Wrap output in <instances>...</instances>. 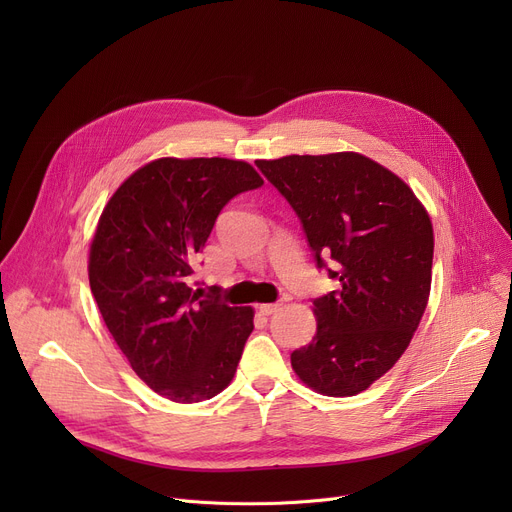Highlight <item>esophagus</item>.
I'll list each match as a JSON object with an SVG mask.
<instances>
[{
  "instance_id": "1",
  "label": "esophagus",
  "mask_w": 512,
  "mask_h": 512,
  "mask_svg": "<svg viewBox=\"0 0 512 512\" xmlns=\"http://www.w3.org/2000/svg\"><path fill=\"white\" fill-rule=\"evenodd\" d=\"M282 309V303H263V305H259V311L263 313V315H274V313H278Z\"/></svg>"
}]
</instances>
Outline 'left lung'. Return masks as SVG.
Wrapping results in <instances>:
<instances>
[{
    "instance_id": "obj_1",
    "label": "left lung",
    "mask_w": 512,
    "mask_h": 512,
    "mask_svg": "<svg viewBox=\"0 0 512 512\" xmlns=\"http://www.w3.org/2000/svg\"><path fill=\"white\" fill-rule=\"evenodd\" d=\"M340 288L313 301L317 332L290 355L319 394L355 396L407 351L432 286L434 228L396 174L361 153L257 159ZM332 258L335 270L323 261Z\"/></svg>"
}]
</instances>
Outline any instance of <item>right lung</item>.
<instances>
[{"instance_id":"add662e5","label":"right lung","mask_w":512,"mask_h":512,"mask_svg":"<svg viewBox=\"0 0 512 512\" xmlns=\"http://www.w3.org/2000/svg\"><path fill=\"white\" fill-rule=\"evenodd\" d=\"M263 178L226 157L149 161L107 201L89 253V284L107 330L157 394L191 405L234 378L253 309L230 307L195 276L224 205Z\"/></svg>"}]
</instances>
